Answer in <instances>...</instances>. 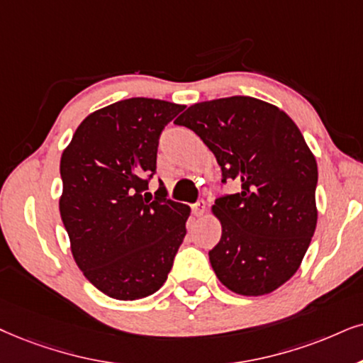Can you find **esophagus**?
<instances>
[{"instance_id": "34e87169", "label": "esophagus", "mask_w": 363, "mask_h": 363, "mask_svg": "<svg viewBox=\"0 0 363 363\" xmlns=\"http://www.w3.org/2000/svg\"><path fill=\"white\" fill-rule=\"evenodd\" d=\"M192 213H194V216H203L206 213V201L204 199L197 201V203L192 206Z\"/></svg>"}]
</instances>
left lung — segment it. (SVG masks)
<instances>
[{
  "label": "left lung",
  "instance_id": "obj_1",
  "mask_svg": "<svg viewBox=\"0 0 363 363\" xmlns=\"http://www.w3.org/2000/svg\"><path fill=\"white\" fill-rule=\"evenodd\" d=\"M208 145L241 191L213 206L223 226L209 251L216 277L238 295L272 293L296 273L316 228L318 169L286 113L253 97L191 105L177 118Z\"/></svg>",
  "mask_w": 363,
  "mask_h": 363
}]
</instances>
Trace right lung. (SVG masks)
<instances>
[{
  "mask_svg": "<svg viewBox=\"0 0 363 363\" xmlns=\"http://www.w3.org/2000/svg\"><path fill=\"white\" fill-rule=\"evenodd\" d=\"M184 110L157 99H127L90 113L62 154L60 214L86 279L116 300H140L166 283L186 236L189 206L154 197L159 137Z\"/></svg>",
  "mask_w": 363,
  "mask_h": 363,
  "instance_id": "add662e5",
  "label": "right lung"
}]
</instances>
